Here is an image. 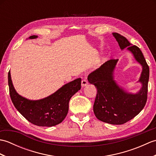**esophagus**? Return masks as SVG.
I'll return each mask as SVG.
<instances>
[{"mask_svg":"<svg viewBox=\"0 0 156 156\" xmlns=\"http://www.w3.org/2000/svg\"><path fill=\"white\" fill-rule=\"evenodd\" d=\"M81 84H82V88L85 87L86 86H87V85L88 84V81H87V80H85V79H84V80H82Z\"/></svg>","mask_w":156,"mask_h":156,"instance_id":"1","label":"esophagus"}]
</instances>
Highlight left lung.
Segmentation results:
<instances>
[{
    "mask_svg": "<svg viewBox=\"0 0 156 156\" xmlns=\"http://www.w3.org/2000/svg\"><path fill=\"white\" fill-rule=\"evenodd\" d=\"M112 35L121 50L126 48L141 66L140 77L137 82L141 84V88L133 93L118 84L115 78L118 59L108 60L91 72L88 76V81L97 88L93 106L94 113L97 118L107 123L122 125L134 118L145 107L147 101L150 69L140 48L132 45L127 39L117 33H112Z\"/></svg>",
    "mask_w": 156,
    "mask_h": 156,
    "instance_id": "1",
    "label": "left lung"
}]
</instances>
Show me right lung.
<instances>
[{"instance_id": "add662e5", "label": "right lung", "mask_w": 156, "mask_h": 156, "mask_svg": "<svg viewBox=\"0 0 156 156\" xmlns=\"http://www.w3.org/2000/svg\"><path fill=\"white\" fill-rule=\"evenodd\" d=\"M37 37V35H31L28 39ZM8 83L11 101L16 110L28 121L41 127H52L62 122L68 114L71 97L81 88V78H77L63 85L47 97L30 100L16 91L10 72Z\"/></svg>"}]
</instances>
